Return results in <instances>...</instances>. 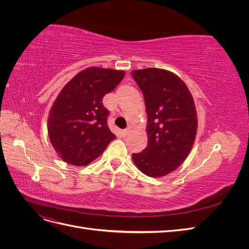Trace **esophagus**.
Instances as JSON below:
<instances>
[{
  "label": "esophagus",
  "mask_w": 249,
  "mask_h": 249,
  "mask_svg": "<svg viewBox=\"0 0 249 249\" xmlns=\"http://www.w3.org/2000/svg\"><path fill=\"white\" fill-rule=\"evenodd\" d=\"M130 133H131V127H127V129H125V130L123 131V135H124V137H126L127 135H129Z\"/></svg>",
  "instance_id": "1"
}]
</instances>
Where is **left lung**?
<instances>
[{
  "mask_svg": "<svg viewBox=\"0 0 249 249\" xmlns=\"http://www.w3.org/2000/svg\"><path fill=\"white\" fill-rule=\"evenodd\" d=\"M144 96L147 146L133 154L137 168L152 178L176 170L189 155L197 132V113L191 92L171 71L149 67L132 71Z\"/></svg>",
  "mask_w": 249,
  "mask_h": 249,
  "instance_id": "8db88e82",
  "label": "left lung"
}]
</instances>
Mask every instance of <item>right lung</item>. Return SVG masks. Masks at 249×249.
<instances>
[{
    "mask_svg": "<svg viewBox=\"0 0 249 249\" xmlns=\"http://www.w3.org/2000/svg\"><path fill=\"white\" fill-rule=\"evenodd\" d=\"M124 74V71L88 67L60 91L50 110L48 132L53 147L64 162L86 166L115 139L107 124L109 111L102 101Z\"/></svg>",
    "mask_w": 249,
    "mask_h": 249,
    "instance_id": "1",
    "label": "right lung"
}]
</instances>
